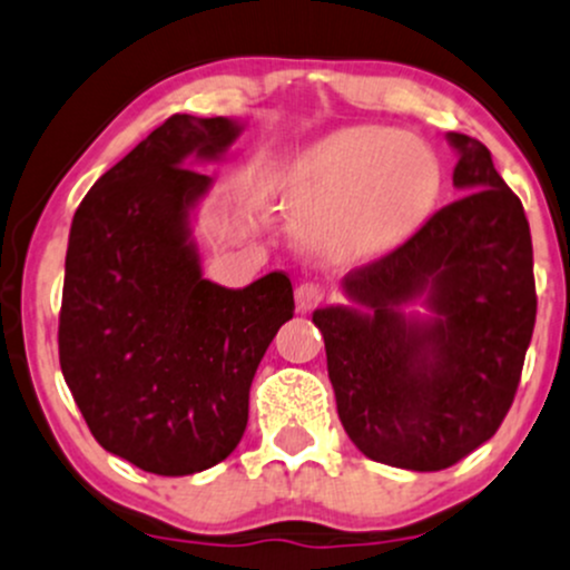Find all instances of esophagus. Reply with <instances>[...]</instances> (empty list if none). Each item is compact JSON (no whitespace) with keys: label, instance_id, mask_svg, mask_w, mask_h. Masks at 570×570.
I'll list each match as a JSON object with an SVG mask.
<instances>
[{"label":"esophagus","instance_id":"1","mask_svg":"<svg viewBox=\"0 0 570 570\" xmlns=\"http://www.w3.org/2000/svg\"><path fill=\"white\" fill-rule=\"evenodd\" d=\"M326 302V293L321 291L317 285H298L296 287V309L298 312H309Z\"/></svg>","mask_w":570,"mask_h":570}]
</instances>
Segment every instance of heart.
<instances>
[{
  "instance_id": "heart-1",
  "label": "heart",
  "mask_w": 570,
  "mask_h": 570,
  "mask_svg": "<svg viewBox=\"0 0 570 570\" xmlns=\"http://www.w3.org/2000/svg\"><path fill=\"white\" fill-rule=\"evenodd\" d=\"M261 193L323 263L361 266L405 247L430 223L443 165L405 132L358 125L272 165Z\"/></svg>"
}]
</instances>
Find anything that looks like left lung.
<instances>
[{
    "label": "left lung",
    "instance_id": "1",
    "mask_svg": "<svg viewBox=\"0 0 570 570\" xmlns=\"http://www.w3.org/2000/svg\"><path fill=\"white\" fill-rule=\"evenodd\" d=\"M445 138L464 198L347 274L351 304L312 312L347 438L364 456L419 473L451 468L498 432L535 326L522 200L481 140Z\"/></svg>",
    "mask_w": 570,
    "mask_h": 570
}]
</instances>
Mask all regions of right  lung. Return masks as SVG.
<instances>
[{
  "instance_id": "add662e5",
  "label": "right lung",
  "mask_w": 570,
  "mask_h": 570,
  "mask_svg": "<svg viewBox=\"0 0 570 570\" xmlns=\"http://www.w3.org/2000/svg\"><path fill=\"white\" fill-rule=\"evenodd\" d=\"M244 125L174 114L97 179L70 225L59 364L97 443L146 473L209 470L247 430L249 385L293 317L272 272L204 277L193 217Z\"/></svg>"
}]
</instances>
